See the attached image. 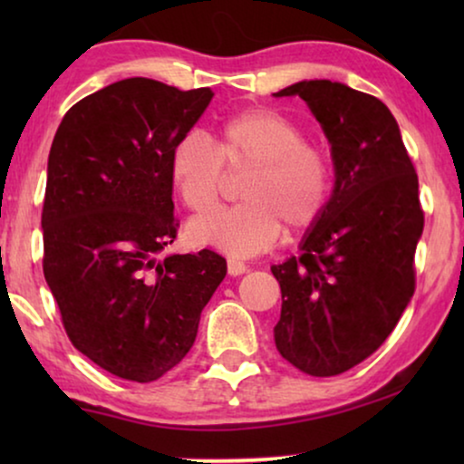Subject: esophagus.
I'll use <instances>...</instances> for the list:
<instances>
[{"label": "esophagus", "instance_id": "obj_1", "mask_svg": "<svg viewBox=\"0 0 464 464\" xmlns=\"http://www.w3.org/2000/svg\"><path fill=\"white\" fill-rule=\"evenodd\" d=\"M245 272H246L245 262H240V259H234V257L227 259V275L240 276V275H245Z\"/></svg>", "mask_w": 464, "mask_h": 464}]
</instances>
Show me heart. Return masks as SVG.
<instances>
[{"mask_svg": "<svg viewBox=\"0 0 464 464\" xmlns=\"http://www.w3.org/2000/svg\"><path fill=\"white\" fill-rule=\"evenodd\" d=\"M224 167L249 169L240 181L243 202L192 219L188 238L237 257L270 249L283 226L291 232L308 230L332 196L327 156L304 141L294 120L270 107H249L226 118L213 145L198 135H183L169 151L170 183L196 213L218 205Z\"/></svg>", "mask_w": 464, "mask_h": 464, "instance_id": "1", "label": "heart"}]
</instances>
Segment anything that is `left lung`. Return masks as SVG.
Here are the masks:
<instances>
[{"mask_svg": "<svg viewBox=\"0 0 464 464\" xmlns=\"http://www.w3.org/2000/svg\"><path fill=\"white\" fill-rule=\"evenodd\" d=\"M300 97L319 120L335 183L302 256L272 266L281 285L275 342L310 376H338L376 353L416 289L414 256L424 213L418 175L397 120L372 94L329 80L275 92Z\"/></svg>", "mask_w": 464, "mask_h": 464, "instance_id": "left-lung-1", "label": "left lung"}]
</instances>
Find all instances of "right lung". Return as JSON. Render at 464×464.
I'll return each instance as SVG.
<instances>
[{
  "label": "right lung",
  "instance_id": "add662e5",
  "mask_svg": "<svg viewBox=\"0 0 464 464\" xmlns=\"http://www.w3.org/2000/svg\"><path fill=\"white\" fill-rule=\"evenodd\" d=\"M211 99V88L120 80L78 101L50 148L44 276L72 344L132 382L186 357L227 272L208 249L158 257L179 227L169 151Z\"/></svg>",
  "mask_w": 464,
  "mask_h": 464
}]
</instances>
